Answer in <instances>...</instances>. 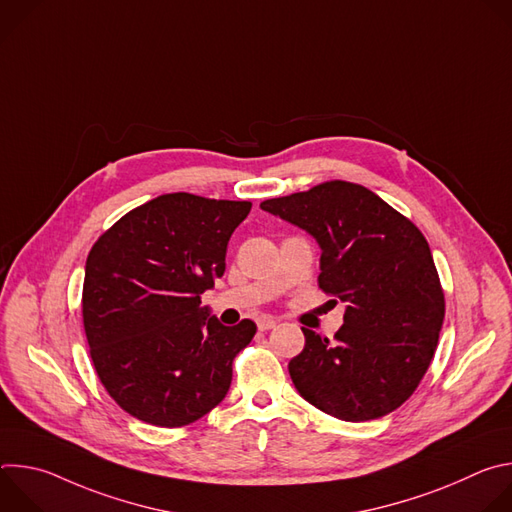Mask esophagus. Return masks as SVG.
<instances>
[{
  "instance_id": "esophagus-1",
  "label": "esophagus",
  "mask_w": 512,
  "mask_h": 512,
  "mask_svg": "<svg viewBox=\"0 0 512 512\" xmlns=\"http://www.w3.org/2000/svg\"><path fill=\"white\" fill-rule=\"evenodd\" d=\"M275 326H277V320L271 318V316H261V318L257 320V328H259V330H271V328H275Z\"/></svg>"
}]
</instances>
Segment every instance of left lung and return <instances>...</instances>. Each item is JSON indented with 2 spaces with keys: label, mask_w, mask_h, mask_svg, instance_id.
<instances>
[{
  "label": "left lung",
  "mask_w": 512,
  "mask_h": 512,
  "mask_svg": "<svg viewBox=\"0 0 512 512\" xmlns=\"http://www.w3.org/2000/svg\"><path fill=\"white\" fill-rule=\"evenodd\" d=\"M261 208L316 239L318 283L346 304L334 340L302 328L306 346L287 367L298 393L342 421L401 407L429 367L446 314L421 231L369 188L342 180Z\"/></svg>",
  "instance_id": "left-lung-1"
}]
</instances>
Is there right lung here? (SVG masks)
I'll list each match as a JSON object with an SVG mask.
<instances>
[{"instance_id":"1","label":"right lung","mask_w":512,"mask_h":512,"mask_svg":"<svg viewBox=\"0 0 512 512\" xmlns=\"http://www.w3.org/2000/svg\"><path fill=\"white\" fill-rule=\"evenodd\" d=\"M251 202L188 192L145 202L99 237L85 265L83 322L95 371L129 415L188 425L221 403L251 320L229 328L200 306L225 273Z\"/></svg>"}]
</instances>
